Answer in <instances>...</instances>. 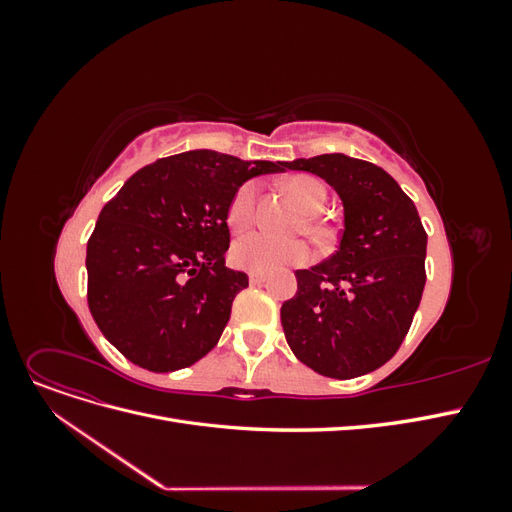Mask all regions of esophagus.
I'll list each match as a JSON object with an SVG mask.
<instances>
[{
	"mask_svg": "<svg viewBox=\"0 0 512 512\" xmlns=\"http://www.w3.org/2000/svg\"><path fill=\"white\" fill-rule=\"evenodd\" d=\"M250 282L252 284H265L267 282V275L260 273V271H250Z\"/></svg>",
	"mask_w": 512,
	"mask_h": 512,
	"instance_id": "1",
	"label": "esophagus"
}]
</instances>
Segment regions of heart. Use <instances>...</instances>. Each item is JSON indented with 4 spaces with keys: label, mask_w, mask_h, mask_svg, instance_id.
<instances>
[{
    "label": "heart",
    "mask_w": 512,
    "mask_h": 512,
    "mask_svg": "<svg viewBox=\"0 0 512 512\" xmlns=\"http://www.w3.org/2000/svg\"><path fill=\"white\" fill-rule=\"evenodd\" d=\"M286 192L294 198L305 211V230L318 243H329L335 237V230L329 222L320 218V213L327 207L329 192L324 183L312 175H294L286 181ZM256 198L258 185L254 181L243 183L241 188L230 198L228 205V224L235 230H245L254 224L256 218ZM232 262L241 269L273 273L286 267H299L312 258V247L303 239L282 241L275 239L267 232H247L232 245Z\"/></svg>",
    "instance_id": "heart-1"
}]
</instances>
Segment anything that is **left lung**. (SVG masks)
Wrapping results in <instances>:
<instances>
[{"label":"left lung","mask_w":512,"mask_h":512,"mask_svg":"<svg viewBox=\"0 0 512 512\" xmlns=\"http://www.w3.org/2000/svg\"><path fill=\"white\" fill-rule=\"evenodd\" d=\"M333 185L344 203L337 252L297 275L282 305L294 356L322 376L348 380L393 359L425 288L427 232L410 196L380 166L324 153L286 162Z\"/></svg>","instance_id":"8db88e82"}]
</instances>
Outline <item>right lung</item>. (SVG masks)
<instances>
[{"label":"right lung","mask_w":512,"mask_h":512,"mask_svg":"<svg viewBox=\"0 0 512 512\" xmlns=\"http://www.w3.org/2000/svg\"><path fill=\"white\" fill-rule=\"evenodd\" d=\"M286 162L198 149L134 173L87 241V303L104 337L149 371L194 365L218 344L247 275L226 269L228 205Z\"/></svg>","instance_id":"add662e5"}]
</instances>
